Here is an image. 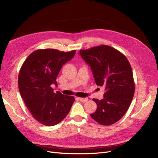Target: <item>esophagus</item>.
<instances>
[{
    "label": "esophagus",
    "mask_w": 158,
    "mask_h": 158,
    "mask_svg": "<svg viewBox=\"0 0 158 158\" xmlns=\"http://www.w3.org/2000/svg\"><path fill=\"white\" fill-rule=\"evenodd\" d=\"M77 99L79 100V101L82 102L83 103L86 102L88 101V98H77Z\"/></svg>",
    "instance_id": "1"
}]
</instances>
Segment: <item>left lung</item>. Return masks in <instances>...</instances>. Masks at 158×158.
<instances>
[{
  "label": "left lung",
  "instance_id": "left-lung-1",
  "mask_svg": "<svg viewBox=\"0 0 158 158\" xmlns=\"http://www.w3.org/2000/svg\"><path fill=\"white\" fill-rule=\"evenodd\" d=\"M80 54L92 69L95 84L105 89L103 99H93L97 109L90 116L100 125H113L126 113L135 94L131 64L125 55L109 45L80 50Z\"/></svg>",
  "mask_w": 158,
  "mask_h": 158
}]
</instances>
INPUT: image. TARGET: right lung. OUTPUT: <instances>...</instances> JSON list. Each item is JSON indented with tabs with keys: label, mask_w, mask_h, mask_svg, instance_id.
Masks as SVG:
<instances>
[{
	"label": "right lung",
	"mask_w": 158,
	"mask_h": 158,
	"mask_svg": "<svg viewBox=\"0 0 158 158\" xmlns=\"http://www.w3.org/2000/svg\"><path fill=\"white\" fill-rule=\"evenodd\" d=\"M76 50L69 52L54 49H38L27 56L18 75V88L26 106L36 121L54 126L66 117L74 102L73 96L54 93L51 85L62 66L74 57Z\"/></svg>",
	"instance_id": "right-lung-1"
}]
</instances>
